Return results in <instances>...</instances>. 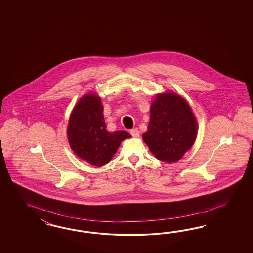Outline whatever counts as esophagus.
<instances>
[{"mask_svg":"<svg viewBox=\"0 0 253 253\" xmlns=\"http://www.w3.org/2000/svg\"><path fill=\"white\" fill-rule=\"evenodd\" d=\"M130 133L133 137H138V136H139V130H138L137 128L131 129V130H130Z\"/></svg>","mask_w":253,"mask_h":253,"instance_id":"obj_1","label":"esophagus"}]
</instances>
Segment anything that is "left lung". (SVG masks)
<instances>
[{
	"label": "left lung",
	"instance_id": "8db88e82",
	"mask_svg": "<svg viewBox=\"0 0 253 253\" xmlns=\"http://www.w3.org/2000/svg\"><path fill=\"white\" fill-rule=\"evenodd\" d=\"M198 125L188 103L175 93L158 95L143 139L155 157L171 163L183 158L197 137Z\"/></svg>",
	"mask_w": 253,
	"mask_h": 253
}]
</instances>
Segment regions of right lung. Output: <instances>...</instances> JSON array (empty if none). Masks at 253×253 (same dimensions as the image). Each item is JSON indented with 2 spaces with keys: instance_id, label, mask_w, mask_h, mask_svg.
<instances>
[{
  "instance_id": "1",
  "label": "right lung",
  "mask_w": 253,
  "mask_h": 253,
  "mask_svg": "<svg viewBox=\"0 0 253 253\" xmlns=\"http://www.w3.org/2000/svg\"><path fill=\"white\" fill-rule=\"evenodd\" d=\"M99 97L87 94L74 107L68 126L69 145L78 157L93 166L110 161L122 141L130 135L123 130L108 132Z\"/></svg>"
}]
</instances>
